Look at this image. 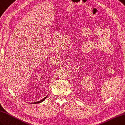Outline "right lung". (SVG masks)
<instances>
[{
	"mask_svg": "<svg viewBox=\"0 0 125 125\" xmlns=\"http://www.w3.org/2000/svg\"><path fill=\"white\" fill-rule=\"evenodd\" d=\"M48 95H48L47 96H46L44 98H43L42 99H41V100H40V101H37V102H32V103H41V102H43L44 100H45V99L47 98V97L48 96Z\"/></svg>",
	"mask_w": 125,
	"mask_h": 125,
	"instance_id": "obj_1",
	"label": "right lung"
}]
</instances>
